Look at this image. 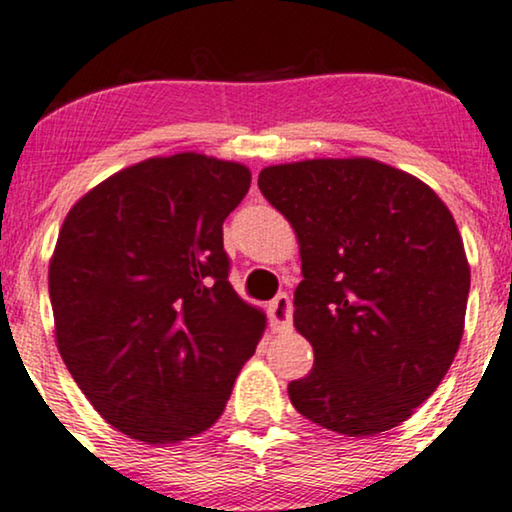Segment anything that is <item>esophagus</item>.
Here are the masks:
<instances>
[{"label":"esophagus","mask_w":512,"mask_h":512,"mask_svg":"<svg viewBox=\"0 0 512 512\" xmlns=\"http://www.w3.org/2000/svg\"><path fill=\"white\" fill-rule=\"evenodd\" d=\"M291 313H294V308H291V298L287 294L275 296V301L270 303L272 329H277V331L289 329L291 327Z\"/></svg>","instance_id":"1"}]
</instances>
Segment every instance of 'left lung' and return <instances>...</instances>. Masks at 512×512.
Instances as JSON below:
<instances>
[{"label": "left lung", "mask_w": 512, "mask_h": 512, "mask_svg": "<svg viewBox=\"0 0 512 512\" xmlns=\"http://www.w3.org/2000/svg\"><path fill=\"white\" fill-rule=\"evenodd\" d=\"M301 244L294 324L315 350L289 383L298 414L348 437L400 426L454 362L470 268L454 216L376 159H305L258 174Z\"/></svg>", "instance_id": "left-lung-1"}]
</instances>
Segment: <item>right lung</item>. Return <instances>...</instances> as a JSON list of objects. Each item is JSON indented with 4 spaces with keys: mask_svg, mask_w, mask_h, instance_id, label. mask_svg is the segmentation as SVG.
I'll use <instances>...</instances> for the list:
<instances>
[{
    "mask_svg": "<svg viewBox=\"0 0 512 512\" xmlns=\"http://www.w3.org/2000/svg\"><path fill=\"white\" fill-rule=\"evenodd\" d=\"M237 162L181 152L122 169L65 216L49 265L56 343L86 400L145 444L214 426L265 315L230 287Z\"/></svg>",
    "mask_w": 512,
    "mask_h": 512,
    "instance_id": "1",
    "label": "right lung"
}]
</instances>
